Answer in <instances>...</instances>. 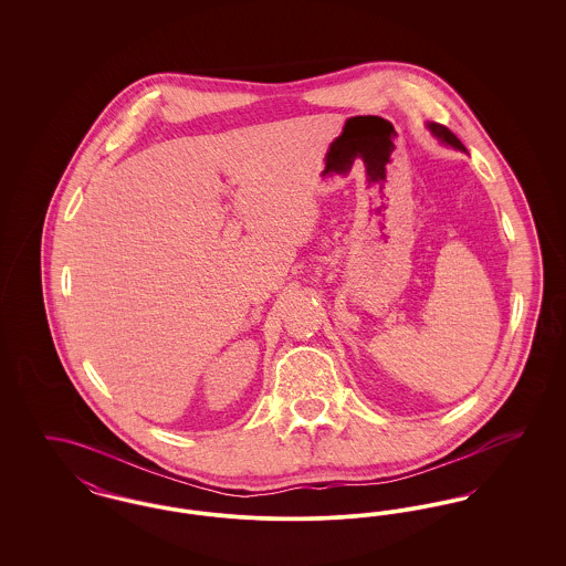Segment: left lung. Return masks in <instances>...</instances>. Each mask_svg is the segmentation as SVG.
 Listing matches in <instances>:
<instances>
[{
    "instance_id": "1",
    "label": "left lung",
    "mask_w": 566,
    "mask_h": 566,
    "mask_svg": "<svg viewBox=\"0 0 566 566\" xmlns=\"http://www.w3.org/2000/svg\"><path fill=\"white\" fill-rule=\"evenodd\" d=\"M427 127H429V132H431L439 142H443V144H450L452 148H457L460 153H467V148L462 146V142L458 139L457 135L452 134L446 125H439V123H434V120H429L427 123Z\"/></svg>"
}]
</instances>
